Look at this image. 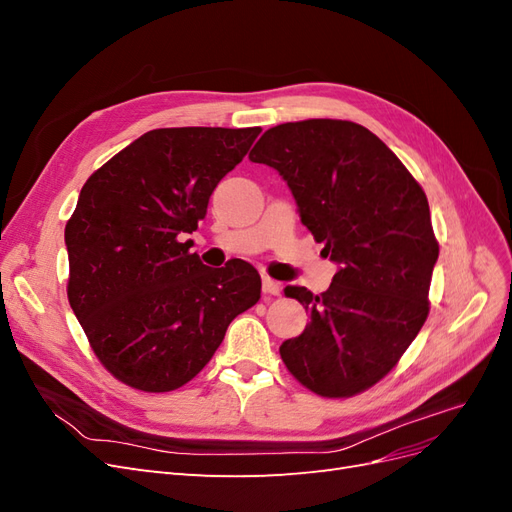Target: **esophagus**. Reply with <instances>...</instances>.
<instances>
[{
    "label": "esophagus",
    "mask_w": 512,
    "mask_h": 512,
    "mask_svg": "<svg viewBox=\"0 0 512 512\" xmlns=\"http://www.w3.org/2000/svg\"><path fill=\"white\" fill-rule=\"evenodd\" d=\"M262 292L273 294V297H275V294L282 292V284L271 280V277H262Z\"/></svg>",
    "instance_id": "34e87169"
}]
</instances>
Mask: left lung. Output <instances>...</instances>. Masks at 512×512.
Here are the masks:
<instances>
[{"label": "left lung", "instance_id": "8db88e82", "mask_svg": "<svg viewBox=\"0 0 512 512\" xmlns=\"http://www.w3.org/2000/svg\"><path fill=\"white\" fill-rule=\"evenodd\" d=\"M250 160L284 177L301 222L339 269L329 290L286 286L309 324L280 346L290 374L322 397H352L397 365L429 314L438 260L421 185L376 134L305 119L260 136Z\"/></svg>", "mask_w": 512, "mask_h": 512}]
</instances>
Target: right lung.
<instances>
[{
	"label": "right lung",
	"mask_w": 512,
	"mask_h": 512,
	"mask_svg": "<svg viewBox=\"0 0 512 512\" xmlns=\"http://www.w3.org/2000/svg\"><path fill=\"white\" fill-rule=\"evenodd\" d=\"M260 128H160L87 179L66 224L68 301L100 363L147 393L190 382L228 324L260 299V275L232 258L192 254L215 185Z\"/></svg>",
	"instance_id": "1"
}]
</instances>
